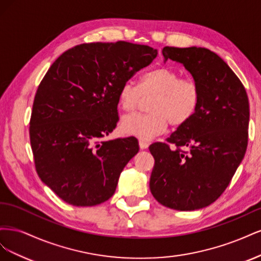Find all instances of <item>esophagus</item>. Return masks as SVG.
Returning <instances> with one entry per match:
<instances>
[{
    "instance_id": "esophagus-1",
    "label": "esophagus",
    "mask_w": 261,
    "mask_h": 261,
    "mask_svg": "<svg viewBox=\"0 0 261 261\" xmlns=\"http://www.w3.org/2000/svg\"><path fill=\"white\" fill-rule=\"evenodd\" d=\"M148 146H149L148 141H146V140H144V139H140V140H139V147H140L141 149H147Z\"/></svg>"
}]
</instances>
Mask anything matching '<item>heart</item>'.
Segmentation results:
<instances>
[{"mask_svg":"<svg viewBox=\"0 0 261 261\" xmlns=\"http://www.w3.org/2000/svg\"><path fill=\"white\" fill-rule=\"evenodd\" d=\"M149 113H134L123 117L121 128L125 134L150 139L163 133L170 123L173 127L187 123L200 105L201 89L194 78L180 77L176 70L158 67L140 78L139 85L125 82L118 91V106L134 111L143 97H151Z\"/></svg>","mask_w":261,"mask_h":261,"instance_id":"b5f03b06","label":"heart"}]
</instances>
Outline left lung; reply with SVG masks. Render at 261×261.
Instances as JSON below:
<instances>
[{
  "mask_svg": "<svg viewBox=\"0 0 261 261\" xmlns=\"http://www.w3.org/2000/svg\"><path fill=\"white\" fill-rule=\"evenodd\" d=\"M201 89L194 116L149 150L154 158L149 187L163 206L192 211L215 202L238 170L248 144L249 103L240 78L206 48L164 46Z\"/></svg>",
  "mask_w": 261,
  "mask_h": 261,
  "instance_id": "obj_1",
  "label": "left lung"
}]
</instances>
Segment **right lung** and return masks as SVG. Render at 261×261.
Masks as SVG:
<instances>
[{
  "label": "right lung",
  "instance_id": "add662e5",
  "mask_svg": "<svg viewBox=\"0 0 261 261\" xmlns=\"http://www.w3.org/2000/svg\"><path fill=\"white\" fill-rule=\"evenodd\" d=\"M126 41L83 43L55 60L39 85L29 136L39 177L61 199L91 207L113 196L135 137L102 141L118 122V91L156 57Z\"/></svg>",
  "mask_w": 261,
  "mask_h": 261
}]
</instances>
